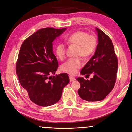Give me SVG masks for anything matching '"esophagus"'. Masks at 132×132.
Segmentation results:
<instances>
[{
	"label": "esophagus",
	"mask_w": 132,
	"mask_h": 132,
	"mask_svg": "<svg viewBox=\"0 0 132 132\" xmlns=\"http://www.w3.org/2000/svg\"><path fill=\"white\" fill-rule=\"evenodd\" d=\"M75 80H76V78L72 76H69V80L70 81H74Z\"/></svg>",
	"instance_id": "esophagus-1"
}]
</instances>
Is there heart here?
<instances>
[{
	"label": "heart",
	"mask_w": 132,
	"mask_h": 132,
	"mask_svg": "<svg viewBox=\"0 0 132 132\" xmlns=\"http://www.w3.org/2000/svg\"><path fill=\"white\" fill-rule=\"evenodd\" d=\"M65 43L68 45L77 46L76 55L87 59L94 54L97 46V39L94 34H88L86 31L78 30L71 33L65 38ZM66 46L64 43H59L56 45L55 52L58 59H64L66 56ZM82 65L80 57L71 58L61 66V69L69 74H75Z\"/></svg>",
	"instance_id": "1"
}]
</instances>
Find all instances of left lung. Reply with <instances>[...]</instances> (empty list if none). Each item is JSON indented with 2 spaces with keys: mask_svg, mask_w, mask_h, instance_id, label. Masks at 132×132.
<instances>
[{
  "mask_svg": "<svg viewBox=\"0 0 132 132\" xmlns=\"http://www.w3.org/2000/svg\"><path fill=\"white\" fill-rule=\"evenodd\" d=\"M98 45L95 54L85 66L81 74L86 76L93 74L91 80L78 77L80 83L78 93L81 99L89 102L104 99L112 91L116 80L118 61L110 38L103 31L96 28Z\"/></svg>",
  "mask_w": 132,
  "mask_h": 132,
  "instance_id": "left-lung-1",
  "label": "left lung"
}]
</instances>
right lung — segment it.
<instances>
[{
	"label": "right lung",
	"instance_id": "right-lung-1",
	"mask_svg": "<svg viewBox=\"0 0 132 132\" xmlns=\"http://www.w3.org/2000/svg\"><path fill=\"white\" fill-rule=\"evenodd\" d=\"M47 27L38 30L21 45L16 62L19 83L35 104L48 106L60 99L63 88L69 83L66 73L52 76L58 67L52 42L66 30Z\"/></svg>",
	"mask_w": 132,
	"mask_h": 132
}]
</instances>
